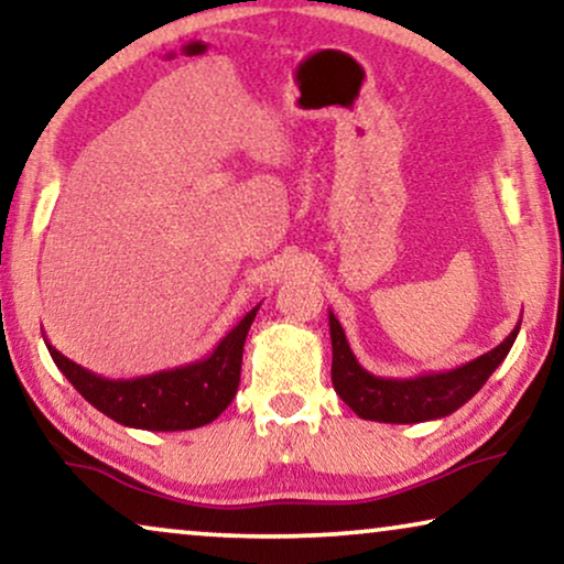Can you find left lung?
Here are the masks:
<instances>
[{
    "instance_id": "8db88e82",
    "label": "left lung",
    "mask_w": 564,
    "mask_h": 564,
    "mask_svg": "<svg viewBox=\"0 0 564 564\" xmlns=\"http://www.w3.org/2000/svg\"><path fill=\"white\" fill-rule=\"evenodd\" d=\"M330 346H334V365H330V380L334 390L341 395L346 405L359 419L380 423H421L444 419L467 403L477 390L488 382V377L508 357L511 346L519 336L521 321L516 328L482 357H477L457 369L446 372H426L408 380H392V377H377L367 372L354 357L341 323L328 311Z\"/></svg>"
}]
</instances>
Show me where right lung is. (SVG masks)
I'll return each instance as SVG.
<instances>
[{
  "mask_svg": "<svg viewBox=\"0 0 564 564\" xmlns=\"http://www.w3.org/2000/svg\"><path fill=\"white\" fill-rule=\"evenodd\" d=\"M257 311L259 305H253L207 357L130 380H110L89 372L43 338L66 380L107 419L128 429L189 431L213 423L236 398L241 382L243 341Z\"/></svg>",
  "mask_w": 564,
  "mask_h": 564,
  "instance_id": "obj_1",
  "label": "right lung"
}]
</instances>
